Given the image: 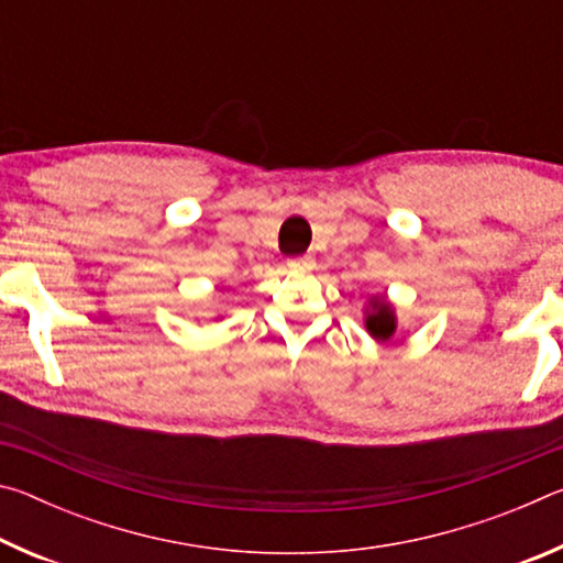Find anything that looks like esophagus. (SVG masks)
Segmentation results:
<instances>
[{"label":"esophagus","instance_id":"obj_1","mask_svg":"<svg viewBox=\"0 0 563 563\" xmlns=\"http://www.w3.org/2000/svg\"><path fill=\"white\" fill-rule=\"evenodd\" d=\"M312 265H316V258H312V255H298V258H292L288 263V268L292 273H308L312 271Z\"/></svg>","mask_w":563,"mask_h":563}]
</instances>
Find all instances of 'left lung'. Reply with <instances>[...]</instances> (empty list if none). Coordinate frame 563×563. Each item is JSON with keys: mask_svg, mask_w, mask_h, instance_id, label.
<instances>
[{"mask_svg": "<svg viewBox=\"0 0 563 563\" xmlns=\"http://www.w3.org/2000/svg\"><path fill=\"white\" fill-rule=\"evenodd\" d=\"M367 330L377 340H389L395 332L393 308L385 300L373 298V312H367Z\"/></svg>", "mask_w": 563, "mask_h": 563, "instance_id": "obj_1", "label": "left lung"}]
</instances>
